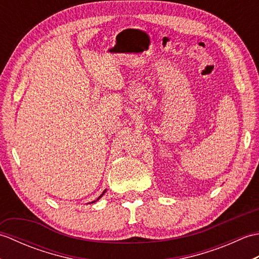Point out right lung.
<instances>
[{"instance_id":"1","label":"right lung","mask_w":259,"mask_h":259,"mask_svg":"<svg viewBox=\"0 0 259 259\" xmlns=\"http://www.w3.org/2000/svg\"><path fill=\"white\" fill-rule=\"evenodd\" d=\"M104 192H106V190H104V191H103V194H102V195H101V196H100V197H99V198H98V199H97V200H99V199H100V198H101V197H102V196H103V195H104ZM92 202H95V201H92Z\"/></svg>"}]
</instances>
